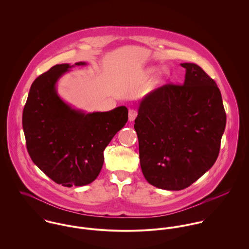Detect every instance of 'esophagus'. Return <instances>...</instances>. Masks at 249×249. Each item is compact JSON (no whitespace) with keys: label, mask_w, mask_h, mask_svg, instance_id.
I'll list each match as a JSON object with an SVG mask.
<instances>
[{"label":"esophagus","mask_w":249,"mask_h":249,"mask_svg":"<svg viewBox=\"0 0 249 249\" xmlns=\"http://www.w3.org/2000/svg\"><path fill=\"white\" fill-rule=\"evenodd\" d=\"M136 117H137V111L134 110V109H130L128 111V121L133 122Z\"/></svg>","instance_id":"1"}]
</instances>
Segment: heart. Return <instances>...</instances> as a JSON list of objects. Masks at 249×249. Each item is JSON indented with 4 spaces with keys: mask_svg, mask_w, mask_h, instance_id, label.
<instances>
[{
    "mask_svg": "<svg viewBox=\"0 0 249 249\" xmlns=\"http://www.w3.org/2000/svg\"><path fill=\"white\" fill-rule=\"evenodd\" d=\"M156 71V69H155V68H152V69H151V71Z\"/></svg>",
    "mask_w": 249,
    "mask_h": 249,
    "instance_id": "obj_1",
    "label": "heart"
}]
</instances>
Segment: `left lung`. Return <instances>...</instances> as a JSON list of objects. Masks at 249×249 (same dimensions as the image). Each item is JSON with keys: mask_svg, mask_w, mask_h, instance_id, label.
Returning <instances> with one entry per match:
<instances>
[{"mask_svg": "<svg viewBox=\"0 0 249 249\" xmlns=\"http://www.w3.org/2000/svg\"><path fill=\"white\" fill-rule=\"evenodd\" d=\"M180 65L183 84L146 94L134 124L143 177L168 191L189 187L213 167L226 124L215 82L195 63Z\"/></svg>", "mask_w": 249, "mask_h": 249, "instance_id": "obj_1", "label": "left lung"}]
</instances>
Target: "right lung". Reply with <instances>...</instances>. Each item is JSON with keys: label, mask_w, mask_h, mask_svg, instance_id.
Masks as SVG:
<instances>
[{"label": "right lung", "mask_w": 249, "mask_h": 249, "mask_svg": "<svg viewBox=\"0 0 249 249\" xmlns=\"http://www.w3.org/2000/svg\"><path fill=\"white\" fill-rule=\"evenodd\" d=\"M57 64L39 75L31 86L23 111V129L29 154L36 166L64 187L84 186L100 175L104 151L127 122L128 110L86 112L58 95L56 84L74 66Z\"/></svg>", "instance_id": "add662e5"}]
</instances>
